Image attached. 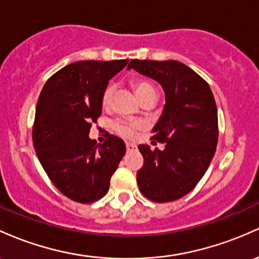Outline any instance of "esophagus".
Returning a JSON list of instances; mask_svg holds the SVG:
<instances>
[{"label":"esophagus","mask_w":259,"mask_h":259,"mask_svg":"<svg viewBox=\"0 0 259 259\" xmlns=\"http://www.w3.org/2000/svg\"><path fill=\"white\" fill-rule=\"evenodd\" d=\"M125 145H126V150H127V151H133V150L136 149V145L133 144V143H126Z\"/></svg>","instance_id":"1"}]
</instances>
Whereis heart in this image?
<instances>
[{"mask_svg": "<svg viewBox=\"0 0 259 259\" xmlns=\"http://www.w3.org/2000/svg\"><path fill=\"white\" fill-rule=\"evenodd\" d=\"M133 87H134L136 96L141 102L145 101L147 98H156L158 97V91L151 82H149L147 79L143 78H136L133 79ZM113 93H114V88L112 84H108L103 90L101 96V106L103 109H108L112 104L113 99ZM139 125L136 123H132V121L126 120H118L113 124V129L116 134H119L123 138L126 139H133L135 136V130Z\"/></svg>", "mask_w": 259, "mask_h": 259, "instance_id": "heart-1", "label": "heart"}]
</instances>
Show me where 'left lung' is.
Here are the masks:
<instances>
[{
	"label": "left lung",
	"instance_id": "left-lung-1",
	"mask_svg": "<svg viewBox=\"0 0 259 259\" xmlns=\"http://www.w3.org/2000/svg\"><path fill=\"white\" fill-rule=\"evenodd\" d=\"M161 84L166 104L153 126L152 139L164 150L139 145L144 166L136 181L144 197L156 203L177 200L194 188L217 150L218 109L209 84L195 71L176 60H134L127 70Z\"/></svg>",
	"mask_w": 259,
	"mask_h": 259
}]
</instances>
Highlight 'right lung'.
Here are the masks:
<instances>
[{"mask_svg":"<svg viewBox=\"0 0 259 259\" xmlns=\"http://www.w3.org/2000/svg\"><path fill=\"white\" fill-rule=\"evenodd\" d=\"M127 60L77 61L54 73L35 109L33 144L42 168L65 197L90 204L106 195L125 155L124 141L108 134L103 144L90 129L102 113L101 96Z\"/></svg>","mask_w":259,"mask_h":259,"instance_id":"obj_1","label":"right lung"}]
</instances>
